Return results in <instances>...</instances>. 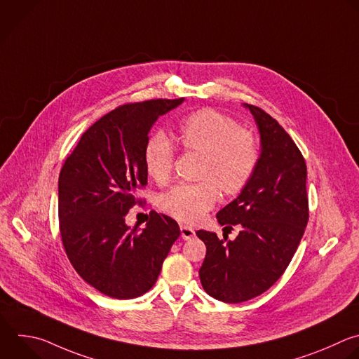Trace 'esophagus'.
<instances>
[{
  "label": "esophagus",
  "mask_w": 359,
  "mask_h": 359,
  "mask_svg": "<svg viewBox=\"0 0 359 359\" xmlns=\"http://www.w3.org/2000/svg\"><path fill=\"white\" fill-rule=\"evenodd\" d=\"M180 233H182V238L183 240H191V238L196 235V232H194V229L193 228H190V226H187V225H180Z\"/></svg>",
  "instance_id": "1"
}]
</instances>
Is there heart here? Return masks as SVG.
<instances>
[{"mask_svg": "<svg viewBox=\"0 0 359 359\" xmlns=\"http://www.w3.org/2000/svg\"><path fill=\"white\" fill-rule=\"evenodd\" d=\"M179 147L189 154L200 155L196 173L197 183L176 184L158 198L159 208L172 218L184 222H198L222 197L240 194L250 183L259 151L255 135L238 127L228 115L215 109H200L180 123L176 131ZM175 149L170 141L156 134L144 149L147 173L158 184H165L172 176Z\"/></svg>", "mask_w": 359, "mask_h": 359, "instance_id": "1", "label": "heart"}]
</instances>
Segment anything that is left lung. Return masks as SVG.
<instances>
[{"mask_svg": "<svg viewBox=\"0 0 359 359\" xmlns=\"http://www.w3.org/2000/svg\"><path fill=\"white\" fill-rule=\"evenodd\" d=\"M261 135L257 169L235 200L217 212L233 241L200 229L207 252L198 271L204 290L224 303H241L266 292L289 266L309 221L307 168L290 135L259 107L244 104Z\"/></svg>", "mask_w": 359, "mask_h": 359, "instance_id": "obj_1", "label": "left lung"}]
</instances>
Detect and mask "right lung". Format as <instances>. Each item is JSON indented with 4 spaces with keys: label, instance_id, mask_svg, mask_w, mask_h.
Masks as SVG:
<instances>
[{
    "label": "right lung",
    "instance_id": "right-lung-1",
    "mask_svg": "<svg viewBox=\"0 0 359 359\" xmlns=\"http://www.w3.org/2000/svg\"><path fill=\"white\" fill-rule=\"evenodd\" d=\"M184 98L119 105L80 138L59 175V228L76 272L112 299H134L156 282L180 235L177 222L151 211L144 229L126 224L142 204L137 190L148 183L144 149L156 119Z\"/></svg>",
    "mask_w": 359,
    "mask_h": 359
}]
</instances>
